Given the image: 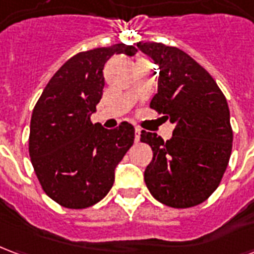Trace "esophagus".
I'll return each mask as SVG.
<instances>
[{
	"label": "esophagus",
	"mask_w": 254,
	"mask_h": 254,
	"mask_svg": "<svg viewBox=\"0 0 254 254\" xmlns=\"http://www.w3.org/2000/svg\"><path fill=\"white\" fill-rule=\"evenodd\" d=\"M134 133H136V136H134V141L138 143V141H140V133H141V129H140V127H134Z\"/></svg>",
	"instance_id": "esophagus-1"
}]
</instances>
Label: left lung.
<instances>
[{
  "mask_svg": "<svg viewBox=\"0 0 254 254\" xmlns=\"http://www.w3.org/2000/svg\"><path fill=\"white\" fill-rule=\"evenodd\" d=\"M138 50L159 65L158 94L151 109L176 127L163 141L141 132L154 158L144 171L149 193L165 205L190 208L216 190L229 165L233 129L227 100L212 76L181 49L140 42Z\"/></svg>",
  "mask_w": 254,
  "mask_h": 254,
  "instance_id": "obj_1",
  "label": "left lung"
}]
</instances>
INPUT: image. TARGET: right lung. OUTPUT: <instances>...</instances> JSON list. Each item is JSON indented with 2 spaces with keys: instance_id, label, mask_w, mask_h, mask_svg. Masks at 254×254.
I'll return each mask as SVG.
<instances>
[{
  "instance_id": "1",
  "label": "right lung",
  "mask_w": 254,
  "mask_h": 254,
  "mask_svg": "<svg viewBox=\"0 0 254 254\" xmlns=\"http://www.w3.org/2000/svg\"><path fill=\"white\" fill-rule=\"evenodd\" d=\"M137 49L113 45L78 53L52 77L31 117V163L42 189L69 209L99 202L114 184V169L134 141V127L122 122L107 130L92 124L99 103L105 64L116 54L132 57Z\"/></svg>"
}]
</instances>
